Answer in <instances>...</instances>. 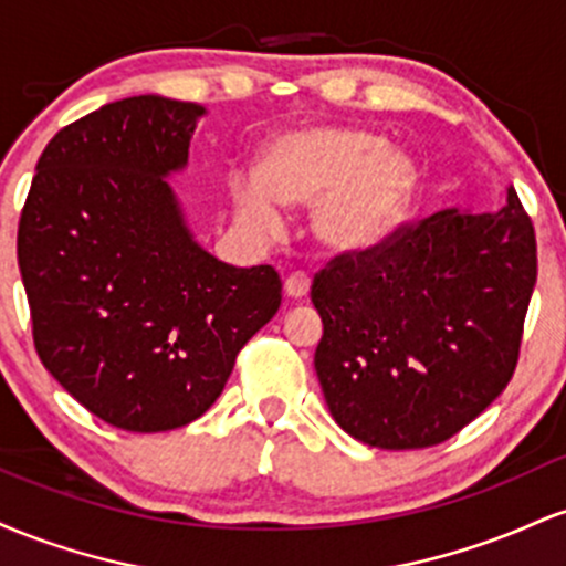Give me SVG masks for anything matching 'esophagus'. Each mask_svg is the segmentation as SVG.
Wrapping results in <instances>:
<instances>
[{"instance_id":"1","label":"esophagus","mask_w":566,"mask_h":566,"mask_svg":"<svg viewBox=\"0 0 566 566\" xmlns=\"http://www.w3.org/2000/svg\"><path fill=\"white\" fill-rule=\"evenodd\" d=\"M311 290V279L305 271H292V274L284 279V292H287L290 297H305Z\"/></svg>"}]
</instances>
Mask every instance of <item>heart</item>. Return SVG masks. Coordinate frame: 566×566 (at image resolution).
<instances>
[{
    "label": "heart",
    "instance_id": "b5f03b06",
    "mask_svg": "<svg viewBox=\"0 0 566 566\" xmlns=\"http://www.w3.org/2000/svg\"><path fill=\"white\" fill-rule=\"evenodd\" d=\"M415 186V167L380 135L311 127L276 138L258 175H233L237 216L252 231H276L282 205H319L316 231L327 244L359 250L394 229Z\"/></svg>",
    "mask_w": 566,
    "mask_h": 566
}]
</instances>
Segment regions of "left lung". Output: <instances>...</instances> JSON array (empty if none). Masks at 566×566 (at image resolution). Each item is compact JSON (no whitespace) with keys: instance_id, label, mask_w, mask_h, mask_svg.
Listing matches in <instances>:
<instances>
[{"instance_id":"1","label":"left lung","mask_w":566,"mask_h":566,"mask_svg":"<svg viewBox=\"0 0 566 566\" xmlns=\"http://www.w3.org/2000/svg\"><path fill=\"white\" fill-rule=\"evenodd\" d=\"M535 279V226L513 188L497 212L441 210L335 255L311 284L335 423L380 450L454 437L516 373Z\"/></svg>"}]
</instances>
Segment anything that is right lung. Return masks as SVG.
I'll return each instance as SVG.
<instances>
[{
	"label": "right lung",
	"mask_w": 566,
	"mask_h": 566,
	"mask_svg": "<svg viewBox=\"0 0 566 566\" xmlns=\"http://www.w3.org/2000/svg\"><path fill=\"white\" fill-rule=\"evenodd\" d=\"M197 103L138 95L57 129L18 223L42 365L103 423L201 418L237 354L282 305L274 265L233 269L188 233L165 175L188 159Z\"/></svg>",
	"instance_id": "right-lung-1"
}]
</instances>
